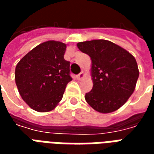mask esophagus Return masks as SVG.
<instances>
[{"mask_svg":"<svg viewBox=\"0 0 154 154\" xmlns=\"http://www.w3.org/2000/svg\"><path fill=\"white\" fill-rule=\"evenodd\" d=\"M84 77H85V72H80V73L77 76V80H81V79H82Z\"/></svg>","mask_w":154,"mask_h":154,"instance_id":"esophagus-1","label":"esophagus"}]
</instances>
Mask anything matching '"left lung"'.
Here are the masks:
<instances>
[{"label": "left lung", "instance_id": "1", "mask_svg": "<svg viewBox=\"0 0 154 154\" xmlns=\"http://www.w3.org/2000/svg\"><path fill=\"white\" fill-rule=\"evenodd\" d=\"M77 48L91 59L93 87L85 96L88 105L103 114L119 109L133 94L139 78L134 57L105 39L80 42Z\"/></svg>", "mask_w": 154, "mask_h": 154}]
</instances>
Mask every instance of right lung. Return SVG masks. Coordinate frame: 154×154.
<instances>
[{"mask_svg": "<svg viewBox=\"0 0 154 154\" xmlns=\"http://www.w3.org/2000/svg\"><path fill=\"white\" fill-rule=\"evenodd\" d=\"M67 44L49 40L38 44L15 67V84L25 102L33 110L48 112L57 106L67 84L72 80L70 63L64 59Z\"/></svg>", "mask_w": 154, "mask_h": 154, "instance_id": "right-lung-1", "label": "right lung"}]
</instances>
